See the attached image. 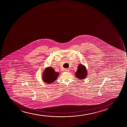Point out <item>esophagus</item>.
<instances>
[{"mask_svg":"<svg viewBox=\"0 0 127 127\" xmlns=\"http://www.w3.org/2000/svg\"><path fill=\"white\" fill-rule=\"evenodd\" d=\"M69 69H64V71L65 72H69Z\"/></svg>","mask_w":127,"mask_h":127,"instance_id":"1","label":"esophagus"}]
</instances>
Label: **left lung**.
<instances>
[{
  "label": "left lung",
  "mask_w": 127,
  "mask_h": 127,
  "mask_svg": "<svg viewBox=\"0 0 127 127\" xmlns=\"http://www.w3.org/2000/svg\"><path fill=\"white\" fill-rule=\"evenodd\" d=\"M87 71L85 66L83 64H80L78 66L77 71L75 73V76L79 79L85 78L87 75Z\"/></svg>",
  "instance_id": "8db88e82"
}]
</instances>
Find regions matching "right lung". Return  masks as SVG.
Here are the masks:
<instances>
[{
  "label": "right lung",
  "instance_id": "1",
  "mask_svg": "<svg viewBox=\"0 0 127 127\" xmlns=\"http://www.w3.org/2000/svg\"><path fill=\"white\" fill-rule=\"evenodd\" d=\"M59 74L52 67H47L44 70L42 74L43 81L47 84L53 83L57 80Z\"/></svg>",
  "mask_w": 127,
  "mask_h": 127
}]
</instances>
